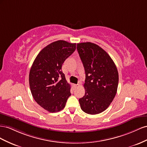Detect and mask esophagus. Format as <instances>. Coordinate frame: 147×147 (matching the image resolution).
Returning a JSON list of instances; mask_svg holds the SVG:
<instances>
[{
  "label": "esophagus",
  "instance_id": "1",
  "mask_svg": "<svg viewBox=\"0 0 147 147\" xmlns=\"http://www.w3.org/2000/svg\"><path fill=\"white\" fill-rule=\"evenodd\" d=\"M79 86V84H73V87L74 89H76V88H77Z\"/></svg>",
  "mask_w": 147,
  "mask_h": 147
}]
</instances>
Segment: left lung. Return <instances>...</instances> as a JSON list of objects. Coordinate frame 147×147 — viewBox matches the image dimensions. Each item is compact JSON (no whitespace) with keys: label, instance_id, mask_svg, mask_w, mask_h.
I'll list each match as a JSON object with an SVG mask.
<instances>
[{"label":"left lung","instance_id":"left-lung-1","mask_svg":"<svg viewBox=\"0 0 147 147\" xmlns=\"http://www.w3.org/2000/svg\"><path fill=\"white\" fill-rule=\"evenodd\" d=\"M77 50L86 73V92L79 99L81 108L87 114H99L110 106L116 94L118 69L110 55L97 44L79 43Z\"/></svg>","mask_w":147,"mask_h":147}]
</instances>
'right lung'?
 Instances as JSON below:
<instances>
[{
    "mask_svg": "<svg viewBox=\"0 0 147 147\" xmlns=\"http://www.w3.org/2000/svg\"><path fill=\"white\" fill-rule=\"evenodd\" d=\"M76 44L57 40L49 44L37 55L29 75L33 98L50 113L63 110L71 95L61 67L65 60L76 50Z\"/></svg>",
    "mask_w": 147,
    "mask_h": 147,
    "instance_id": "add662e5",
    "label": "right lung"
}]
</instances>
